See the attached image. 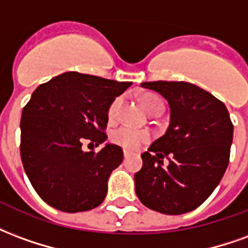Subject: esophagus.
Listing matches in <instances>:
<instances>
[{
	"mask_svg": "<svg viewBox=\"0 0 248 248\" xmlns=\"http://www.w3.org/2000/svg\"><path fill=\"white\" fill-rule=\"evenodd\" d=\"M129 155H130V153H129V151L124 150V159H127V158H129Z\"/></svg>",
	"mask_w": 248,
	"mask_h": 248,
	"instance_id": "esophagus-1",
	"label": "esophagus"
}]
</instances>
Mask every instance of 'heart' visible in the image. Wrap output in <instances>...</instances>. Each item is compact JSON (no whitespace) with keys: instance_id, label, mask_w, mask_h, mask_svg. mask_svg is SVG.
<instances>
[{"instance_id":"1","label":"heart","mask_w":248,"mask_h":248,"mask_svg":"<svg viewBox=\"0 0 248 248\" xmlns=\"http://www.w3.org/2000/svg\"><path fill=\"white\" fill-rule=\"evenodd\" d=\"M121 103V98H115L113 102L110 103L108 108V119H113L117 114V110ZM140 103L147 113L154 114L156 111H163V102L159 97L154 94H143L140 97ZM150 140V134L143 130H135L127 126H122L119 129L114 130L111 134V140L115 145L121 146L122 149L129 151L138 150L140 146L145 145L146 142Z\"/></svg>"}]
</instances>
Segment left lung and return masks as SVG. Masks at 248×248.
<instances>
[{
	"instance_id": "obj_1",
	"label": "left lung",
	"mask_w": 248,
	"mask_h": 248,
	"mask_svg": "<svg viewBox=\"0 0 248 248\" xmlns=\"http://www.w3.org/2000/svg\"><path fill=\"white\" fill-rule=\"evenodd\" d=\"M170 106L165 135L142 154L135 192L146 207L179 215L199 207L229 166L234 126L222 101L188 82H143ZM169 165L165 167L163 159Z\"/></svg>"
}]
</instances>
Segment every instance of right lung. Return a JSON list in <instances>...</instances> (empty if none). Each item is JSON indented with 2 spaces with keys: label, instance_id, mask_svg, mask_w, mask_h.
Instances as JSON below:
<instances>
[{
  "label": "right lung",
  "instance_id": "1",
  "mask_svg": "<svg viewBox=\"0 0 248 248\" xmlns=\"http://www.w3.org/2000/svg\"><path fill=\"white\" fill-rule=\"evenodd\" d=\"M131 85L77 71L63 73L37 87L22 110L21 159L37 194L65 213L99 206L108 179L124 161V151L106 143L108 108Z\"/></svg>",
  "mask_w": 248,
  "mask_h": 248
}]
</instances>
